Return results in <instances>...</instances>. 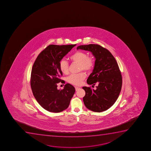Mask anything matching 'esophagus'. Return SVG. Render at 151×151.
<instances>
[{"mask_svg": "<svg viewBox=\"0 0 151 151\" xmlns=\"http://www.w3.org/2000/svg\"><path fill=\"white\" fill-rule=\"evenodd\" d=\"M75 89H76V91H77V90H78L80 88L79 87H77V86H75Z\"/></svg>", "mask_w": 151, "mask_h": 151, "instance_id": "obj_1", "label": "esophagus"}]
</instances>
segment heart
Instances as JSON below:
<instances>
[{
	"instance_id": "obj_1",
	"label": "heart",
	"mask_w": 151,
	"mask_h": 151,
	"mask_svg": "<svg viewBox=\"0 0 151 151\" xmlns=\"http://www.w3.org/2000/svg\"><path fill=\"white\" fill-rule=\"evenodd\" d=\"M72 62L79 63V70H84L90 72L94 66V58L91 56H88L87 53L82 51H77L70 57ZM60 71L64 74H68L69 72V64L65 59H62L59 63ZM86 77L83 72L77 74H73L67 78V81L75 85H80Z\"/></svg>"
}]
</instances>
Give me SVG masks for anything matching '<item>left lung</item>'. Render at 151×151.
Wrapping results in <instances>:
<instances>
[{"label": "left lung", "instance_id": "8db88e82", "mask_svg": "<svg viewBox=\"0 0 151 151\" xmlns=\"http://www.w3.org/2000/svg\"><path fill=\"white\" fill-rule=\"evenodd\" d=\"M77 48L91 52L96 59L87 83L93 85L98 83V86L96 90L82 87L85 91L84 104L93 112L105 111L115 103L121 90L122 78L117 61L108 50L99 45H82Z\"/></svg>", "mask_w": 151, "mask_h": 151}]
</instances>
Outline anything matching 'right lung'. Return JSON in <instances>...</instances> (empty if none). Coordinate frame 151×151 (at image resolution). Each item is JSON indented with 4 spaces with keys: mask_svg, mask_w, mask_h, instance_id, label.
Segmentation results:
<instances>
[{
    "mask_svg": "<svg viewBox=\"0 0 151 151\" xmlns=\"http://www.w3.org/2000/svg\"><path fill=\"white\" fill-rule=\"evenodd\" d=\"M76 45H51L39 53L32 67L30 84L34 97L43 108L53 113H59L69 106L75 89L67 83L62 89L58 85L65 81L60 79L63 73L59 63Z\"/></svg>",
    "mask_w": 151,
    "mask_h": 151,
    "instance_id": "obj_1",
    "label": "right lung"
}]
</instances>
